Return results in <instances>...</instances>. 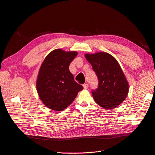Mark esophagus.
I'll return each instance as SVG.
<instances>
[{
    "label": "esophagus",
    "mask_w": 155,
    "mask_h": 155,
    "mask_svg": "<svg viewBox=\"0 0 155 155\" xmlns=\"http://www.w3.org/2000/svg\"><path fill=\"white\" fill-rule=\"evenodd\" d=\"M88 87H89L88 84H83V87H84V89H86L88 88Z\"/></svg>",
    "instance_id": "1"
}]
</instances>
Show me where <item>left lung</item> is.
<instances>
[{
	"label": "left lung",
	"instance_id": "left-lung-1",
	"mask_svg": "<svg viewBox=\"0 0 155 155\" xmlns=\"http://www.w3.org/2000/svg\"><path fill=\"white\" fill-rule=\"evenodd\" d=\"M85 58L98 79V87L92 91L95 102L106 110L116 107L124 101L129 91L119 63L111 54L104 52L86 54Z\"/></svg>",
	"mask_w": 155,
	"mask_h": 155
}]
</instances>
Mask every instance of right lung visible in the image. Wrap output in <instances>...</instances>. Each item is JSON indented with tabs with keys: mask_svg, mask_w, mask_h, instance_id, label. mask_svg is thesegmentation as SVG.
<instances>
[{
	"mask_svg": "<svg viewBox=\"0 0 155 155\" xmlns=\"http://www.w3.org/2000/svg\"><path fill=\"white\" fill-rule=\"evenodd\" d=\"M77 55L76 51L66 52L58 49L51 52L42 64L36 87L42 102L51 110H64L83 89L74 81L69 69Z\"/></svg>",
	"mask_w": 155,
	"mask_h": 155,
	"instance_id": "obj_1",
	"label": "right lung"
}]
</instances>
